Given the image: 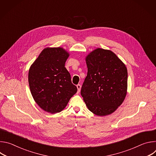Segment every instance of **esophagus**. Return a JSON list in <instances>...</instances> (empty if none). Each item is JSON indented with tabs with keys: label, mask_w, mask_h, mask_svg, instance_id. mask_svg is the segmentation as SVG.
<instances>
[{
	"label": "esophagus",
	"mask_w": 156,
	"mask_h": 156,
	"mask_svg": "<svg viewBox=\"0 0 156 156\" xmlns=\"http://www.w3.org/2000/svg\"><path fill=\"white\" fill-rule=\"evenodd\" d=\"M76 87H77V89H78V93H79V92H80V90H81V84H77V85H76Z\"/></svg>",
	"instance_id": "esophagus-1"
}]
</instances>
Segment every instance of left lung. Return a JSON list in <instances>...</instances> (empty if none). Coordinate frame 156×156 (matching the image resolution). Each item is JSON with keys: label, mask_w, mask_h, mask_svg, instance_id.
Wrapping results in <instances>:
<instances>
[{"label": "left lung", "mask_w": 156, "mask_h": 156, "mask_svg": "<svg viewBox=\"0 0 156 156\" xmlns=\"http://www.w3.org/2000/svg\"><path fill=\"white\" fill-rule=\"evenodd\" d=\"M86 62L87 73L81 90L83 100L95 115L111 114L126 94V66L113 52L101 48L87 55Z\"/></svg>", "instance_id": "1"}]
</instances>
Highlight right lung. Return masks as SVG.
I'll return each instance as SVG.
<instances>
[{
    "label": "right lung",
    "mask_w": 156,
    "mask_h": 156,
    "mask_svg": "<svg viewBox=\"0 0 156 156\" xmlns=\"http://www.w3.org/2000/svg\"><path fill=\"white\" fill-rule=\"evenodd\" d=\"M69 54L62 48L44 49L29 70L31 93L37 104L51 114L60 112L77 92L65 67Z\"/></svg>",
    "instance_id": "obj_1"
}]
</instances>
